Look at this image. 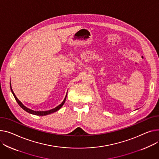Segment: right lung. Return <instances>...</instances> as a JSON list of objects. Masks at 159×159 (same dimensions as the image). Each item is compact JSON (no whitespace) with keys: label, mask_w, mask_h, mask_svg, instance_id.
<instances>
[{"label":"right lung","mask_w":159,"mask_h":159,"mask_svg":"<svg viewBox=\"0 0 159 159\" xmlns=\"http://www.w3.org/2000/svg\"><path fill=\"white\" fill-rule=\"evenodd\" d=\"M10 88H11V92H12V93H13V96H14V97H15L16 101L17 102V103H18V105H20V107L22 108L24 111H25L26 112H29V113H30V114L37 115V116H46V115H48V114H51V113H53V112H55L57 111L59 109H60L62 107V105H64V103H65V101H66V97H67V94H66V97H65L64 100H63V102H62L60 105H59L58 106H57L56 107H55V108H54V109H52L49 110V111H36L31 110V109H30L26 107L25 106V105H24L23 103H22V102H21L16 98V97L15 96V93H14V92L13 91V89H12V88H11V83H10Z\"/></svg>","instance_id":"1"}]
</instances>
